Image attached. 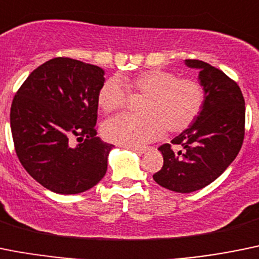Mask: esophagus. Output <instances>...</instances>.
Here are the masks:
<instances>
[{
    "label": "esophagus",
    "mask_w": 259,
    "mask_h": 259,
    "mask_svg": "<svg viewBox=\"0 0 259 259\" xmlns=\"http://www.w3.org/2000/svg\"><path fill=\"white\" fill-rule=\"evenodd\" d=\"M127 148H129L130 151L135 152V153H138V154H143L144 152L147 151V148H144V147H127Z\"/></svg>",
    "instance_id": "34e87169"
}]
</instances>
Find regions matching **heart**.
<instances>
[{
  "label": "heart",
  "instance_id": "1",
  "mask_svg": "<svg viewBox=\"0 0 259 259\" xmlns=\"http://www.w3.org/2000/svg\"><path fill=\"white\" fill-rule=\"evenodd\" d=\"M127 89L146 96L142 115H120L103 124L102 134L108 142L126 147H141L171 133L188 129L197 120L204 105V92L197 80L179 78L166 70H147L134 78H111L98 93V105L105 112L125 107Z\"/></svg>",
  "mask_w": 259,
  "mask_h": 259
}]
</instances>
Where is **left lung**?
Instances as JSON below:
<instances>
[{"instance_id":"1","label":"left lung","mask_w":259,"mask_h":259,"mask_svg":"<svg viewBox=\"0 0 259 259\" xmlns=\"http://www.w3.org/2000/svg\"><path fill=\"white\" fill-rule=\"evenodd\" d=\"M184 64L199 70L204 105L197 120L171 141L183 149L159 147L163 166L153 175L157 184L176 193L195 192L216 180L238 156L245 125V102L238 84L207 62Z\"/></svg>"}]
</instances>
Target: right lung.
Returning a JSON list of instances; mask_svg holds the SVG:
<instances>
[{
	"mask_svg": "<svg viewBox=\"0 0 259 259\" xmlns=\"http://www.w3.org/2000/svg\"><path fill=\"white\" fill-rule=\"evenodd\" d=\"M103 83L101 67L56 57L33 70L14 97L10 125L16 154L46 189L78 194L105 176L113 146L96 137Z\"/></svg>",
	"mask_w": 259,
	"mask_h": 259,
	"instance_id": "right-lung-1",
	"label": "right lung"
}]
</instances>
